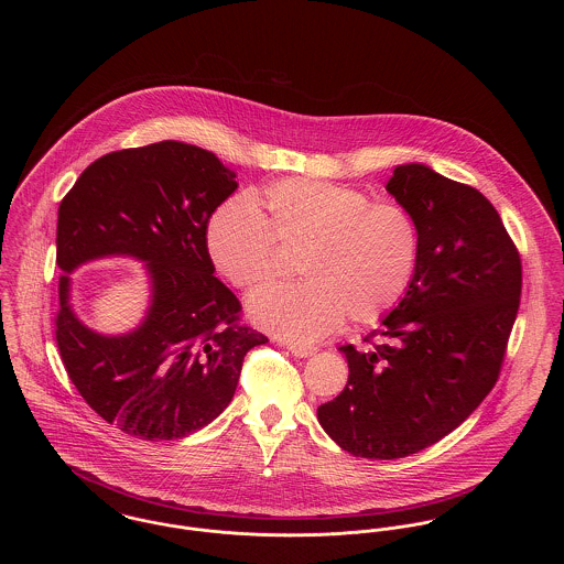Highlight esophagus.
<instances>
[{"label": "esophagus", "mask_w": 564, "mask_h": 564, "mask_svg": "<svg viewBox=\"0 0 564 564\" xmlns=\"http://www.w3.org/2000/svg\"><path fill=\"white\" fill-rule=\"evenodd\" d=\"M283 347H288L295 357H308V355L317 352V347H306V345H295V343H283Z\"/></svg>", "instance_id": "34e87169"}]
</instances>
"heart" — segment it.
<instances>
[{
	"label": "heart",
	"instance_id": "obj_1",
	"mask_svg": "<svg viewBox=\"0 0 564 564\" xmlns=\"http://www.w3.org/2000/svg\"><path fill=\"white\" fill-rule=\"evenodd\" d=\"M264 215L228 198L207 224L209 258L235 288L260 290L281 274L283 249H304L294 285L249 300L251 319L272 334L311 343L350 323H375L408 294L421 260V228L400 203L306 177L272 184Z\"/></svg>",
	"mask_w": 564,
	"mask_h": 564
}]
</instances>
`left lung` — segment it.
Here are the masks:
<instances>
[{
	"mask_svg": "<svg viewBox=\"0 0 564 564\" xmlns=\"http://www.w3.org/2000/svg\"><path fill=\"white\" fill-rule=\"evenodd\" d=\"M387 189L421 228V260L402 302L340 350L349 382L317 410L352 456L403 458L456 430L495 387L520 306L522 264L492 203L425 164L395 166Z\"/></svg>",
	"mask_w": 564,
	"mask_h": 564,
	"instance_id": "left-lung-1",
	"label": "left lung"
}]
</instances>
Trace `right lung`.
<instances>
[{
	"label": "right lung",
	"mask_w": 564,
	"mask_h": 564,
	"mask_svg": "<svg viewBox=\"0 0 564 564\" xmlns=\"http://www.w3.org/2000/svg\"><path fill=\"white\" fill-rule=\"evenodd\" d=\"M235 177L214 152L159 141L88 164L58 205L56 347L84 402L139 440L209 425L232 400L245 355L269 343L241 322L207 251L209 217ZM104 254L149 262L153 304L127 337L88 330L68 306L66 272Z\"/></svg>",
	"instance_id": "right-lung-1"
}]
</instances>
